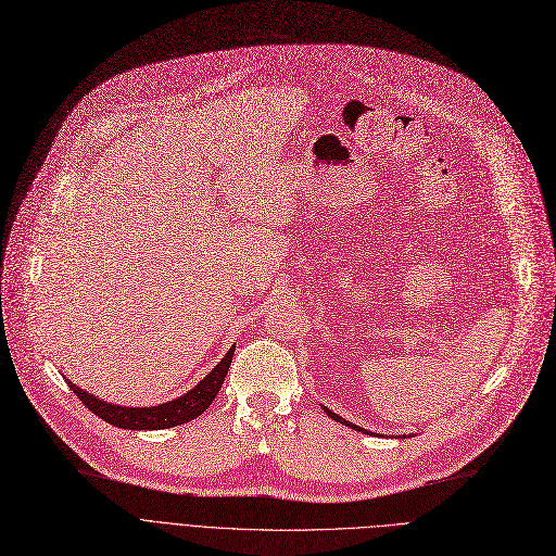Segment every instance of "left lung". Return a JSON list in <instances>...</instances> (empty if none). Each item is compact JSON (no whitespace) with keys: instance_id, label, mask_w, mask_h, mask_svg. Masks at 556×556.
I'll return each mask as SVG.
<instances>
[{"instance_id":"obj_1","label":"left lung","mask_w":556,"mask_h":556,"mask_svg":"<svg viewBox=\"0 0 556 556\" xmlns=\"http://www.w3.org/2000/svg\"><path fill=\"white\" fill-rule=\"evenodd\" d=\"M323 409H325V412H327V416H329V418H333V420H336V422H343V425H345V427H352V430H356V432H363V434H374V432H367V430H365V427H358V425H354V422H350V420H345V418H343V416H338V414H333V412H329V409H327V407H323ZM374 437H376V434H374ZM403 439H405V434H403Z\"/></svg>"}]
</instances>
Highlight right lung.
Listing matches in <instances>:
<instances>
[{"instance_id":"obj_1","label":"right lung","mask_w":556,"mask_h":556,"mask_svg":"<svg viewBox=\"0 0 556 556\" xmlns=\"http://www.w3.org/2000/svg\"><path fill=\"white\" fill-rule=\"evenodd\" d=\"M236 345L225 354V358L213 367L193 390H189L187 394L166 401L162 405H153V407H129V405H115V403H106L104 399H98L96 394H89L87 390L77 388L75 382H68V388L73 390V394L87 405L96 416L104 418L106 422L122 427V430H166V427H176L182 422H189L193 418H198L211 403L213 399L218 396L225 376L229 371L231 358H233Z\"/></svg>"}]
</instances>
